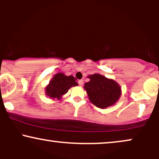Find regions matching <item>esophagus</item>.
<instances>
[{
    "label": "esophagus",
    "instance_id": "34e87169",
    "mask_svg": "<svg viewBox=\"0 0 159 159\" xmlns=\"http://www.w3.org/2000/svg\"><path fill=\"white\" fill-rule=\"evenodd\" d=\"M78 84H79L80 86H83V84H84L83 80H79V81H78Z\"/></svg>",
    "mask_w": 159,
    "mask_h": 159
}]
</instances>
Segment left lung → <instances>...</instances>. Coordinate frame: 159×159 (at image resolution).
Instances as JSON below:
<instances>
[{"label": "left lung", "mask_w": 159, "mask_h": 159, "mask_svg": "<svg viewBox=\"0 0 159 159\" xmlns=\"http://www.w3.org/2000/svg\"><path fill=\"white\" fill-rule=\"evenodd\" d=\"M90 81L84 84L91 103L99 108H106L114 105L121 96V87L113 79L99 74L89 75Z\"/></svg>", "instance_id": "8db88e82"}]
</instances>
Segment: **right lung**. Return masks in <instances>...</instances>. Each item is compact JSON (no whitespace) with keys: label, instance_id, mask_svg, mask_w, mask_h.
<instances>
[{"label":"right lung","instance_id":"add662e5","mask_svg":"<svg viewBox=\"0 0 159 159\" xmlns=\"http://www.w3.org/2000/svg\"><path fill=\"white\" fill-rule=\"evenodd\" d=\"M77 85L78 83L73 76H66L59 72L53 77L45 87V93L51 98L61 99L62 96L66 93L71 87Z\"/></svg>","mask_w":159,"mask_h":159}]
</instances>
